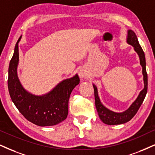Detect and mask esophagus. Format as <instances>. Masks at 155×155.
Listing matches in <instances>:
<instances>
[{
	"mask_svg": "<svg viewBox=\"0 0 155 155\" xmlns=\"http://www.w3.org/2000/svg\"><path fill=\"white\" fill-rule=\"evenodd\" d=\"M85 73H84V72H80V76H81V77H82V78H84L85 77Z\"/></svg>",
	"mask_w": 155,
	"mask_h": 155,
	"instance_id": "1",
	"label": "esophagus"
}]
</instances>
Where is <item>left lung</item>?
I'll list each match as a JSON object with an SVG mask.
<instances>
[{
	"mask_svg": "<svg viewBox=\"0 0 155 155\" xmlns=\"http://www.w3.org/2000/svg\"><path fill=\"white\" fill-rule=\"evenodd\" d=\"M127 42L129 45H132L134 48V50L137 51L139 54V60H140V64L142 66V73L144 75V89L139 93V96L137 97V100L131 104L129 109L123 113H115L111 110H108L106 107L103 106L101 103L100 99L98 98V91L97 87L95 85H93L94 87V95H95V104L96 106L97 111L98 113V116L104 124L108 125H117V124H121L127 123L136 115L138 110L140 108L141 105L142 104L143 101L144 100L147 93V73L146 70V60H145V55L144 51L140 45H139L138 39H137L136 34L132 30L128 31V37Z\"/></svg>",
	"mask_w": 155,
	"mask_h": 155,
	"instance_id": "left-lung-1",
	"label": "left lung"
}]
</instances>
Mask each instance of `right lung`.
Instances as JSON below:
<instances>
[{"mask_svg": "<svg viewBox=\"0 0 155 155\" xmlns=\"http://www.w3.org/2000/svg\"><path fill=\"white\" fill-rule=\"evenodd\" d=\"M8 68V87L11 98L21 114L28 121L40 127H50L60 124L68 114V101L74 87L79 84L78 74L59 83L51 92L37 96L25 91L17 77L18 63V41Z\"/></svg>", "mask_w": 155, "mask_h": 155, "instance_id": "add662e5", "label": "right lung"}]
</instances>
